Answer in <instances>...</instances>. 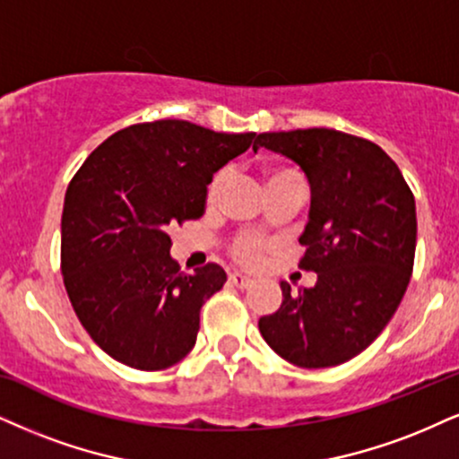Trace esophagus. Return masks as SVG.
<instances>
[{
  "label": "esophagus",
  "instance_id": "1",
  "mask_svg": "<svg viewBox=\"0 0 459 459\" xmlns=\"http://www.w3.org/2000/svg\"><path fill=\"white\" fill-rule=\"evenodd\" d=\"M230 281H231V285L240 287V290H247V287L253 282L251 276H247V274H242V273H236V270H234V273H230Z\"/></svg>",
  "mask_w": 459,
  "mask_h": 459
}]
</instances>
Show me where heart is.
I'll use <instances>...</instances> for the list:
<instances>
[{
	"label": "heart",
	"mask_w": 459,
	"mask_h": 459,
	"mask_svg": "<svg viewBox=\"0 0 459 459\" xmlns=\"http://www.w3.org/2000/svg\"><path fill=\"white\" fill-rule=\"evenodd\" d=\"M279 172H285V168L276 169L274 174H279ZM228 178H230L228 168L219 169V172L214 174L211 185H208V197H211V200H214V197L221 194V189H223L225 183H228ZM259 251H262V242H259L257 238H253V236H245V238L236 245V255H238L240 259H245V262H253V259L259 255Z\"/></svg>",
	"instance_id": "1"
}]
</instances>
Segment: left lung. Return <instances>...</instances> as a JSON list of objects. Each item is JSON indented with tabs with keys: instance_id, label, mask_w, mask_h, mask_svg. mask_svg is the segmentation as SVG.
I'll return each instance as SVG.
<instances>
[{
	"instance_id": "8db88e82",
	"label": "left lung",
	"mask_w": 459,
	"mask_h": 459,
	"mask_svg": "<svg viewBox=\"0 0 459 459\" xmlns=\"http://www.w3.org/2000/svg\"><path fill=\"white\" fill-rule=\"evenodd\" d=\"M265 146L298 163L310 185L308 223L299 236V268L316 274L259 319L264 341L299 368L353 359L385 330L412 274L415 197L381 146L336 129L259 134Z\"/></svg>"
}]
</instances>
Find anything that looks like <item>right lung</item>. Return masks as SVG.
Here are the masks:
<instances>
[{
    "label": "right lung",
    "instance_id": "obj_1",
    "mask_svg": "<svg viewBox=\"0 0 459 459\" xmlns=\"http://www.w3.org/2000/svg\"><path fill=\"white\" fill-rule=\"evenodd\" d=\"M255 138L177 118L140 123L104 140L72 178L61 273L82 327L112 359L163 370L194 349L202 304L228 274L217 264L180 273L168 228L202 217L212 174Z\"/></svg>",
    "mask_w": 459,
    "mask_h": 459
}]
</instances>
